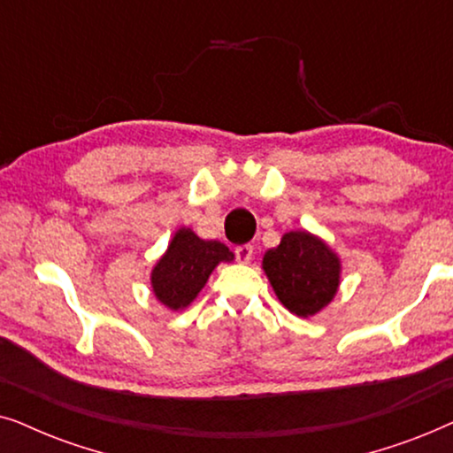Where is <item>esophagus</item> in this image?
<instances>
[{
	"instance_id": "1",
	"label": "esophagus",
	"mask_w": 453,
	"mask_h": 453,
	"mask_svg": "<svg viewBox=\"0 0 453 453\" xmlns=\"http://www.w3.org/2000/svg\"><path fill=\"white\" fill-rule=\"evenodd\" d=\"M252 255H255V249L250 244H242L236 249V258L240 263H250Z\"/></svg>"
}]
</instances>
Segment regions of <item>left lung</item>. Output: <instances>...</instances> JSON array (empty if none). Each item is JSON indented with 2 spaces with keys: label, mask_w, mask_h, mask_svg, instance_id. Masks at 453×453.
Wrapping results in <instances>:
<instances>
[{
  "label": "left lung",
  "mask_w": 453,
  "mask_h": 453,
  "mask_svg": "<svg viewBox=\"0 0 453 453\" xmlns=\"http://www.w3.org/2000/svg\"><path fill=\"white\" fill-rule=\"evenodd\" d=\"M263 271L277 300L296 317L309 319L335 298L342 261L323 238L298 230L283 234L280 246L265 252Z\"/></svg>",
  "instance_id": "obj_1"
}]
</instances>
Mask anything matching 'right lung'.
Returning <instances> with one entry per match:
<instances>
[{
	"label": "right lung",
	"instance_id": "right-lung-1",
	"mask_svg": "<svg viewBox=\"0 0 453 453\" xmlns=\"http://www.w3.org/2000/svg\"><path fill=\"white\" fill-rule=\"evenodd\" d=\"M232 261L234 252L223 242L203 240L190 227H180L150 269V288L165 309L184 311L195 303L217 265Z\"/></svg>",
	"mask_w": 453,
	"mask_h": 453
}]
</instances>
